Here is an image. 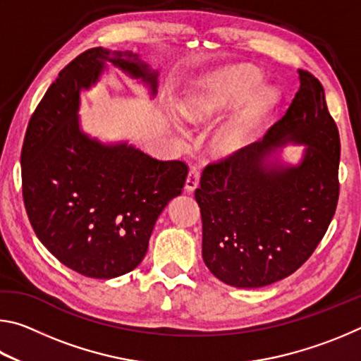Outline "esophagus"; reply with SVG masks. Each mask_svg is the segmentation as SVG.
Masks as SVG:
<instances>
[{
    "label": "esophagus",
    "instance_id": "esophagus-1",
    "mask_svg": "<svg viewBox=\"0 0 361 361\" xmlns=\"http://www.w3.org/2000/svg\"><path fill=\"white\" fill-rule=\"evenodd\" d=\"M199 180H200V170L197 167H192L191 170H189L188 173V178H186V191L192 192L195 188L199 186Z\"/></svg>",
    "mask_w": 361,
    "mask_h": 361
}]
</instances>
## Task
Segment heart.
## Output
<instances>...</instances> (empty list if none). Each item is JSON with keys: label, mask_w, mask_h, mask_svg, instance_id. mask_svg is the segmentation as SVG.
I'll list each match as a JSON object with an SVG mask.
<instances>
[{"label": "heart", "mask_w": 361, "mask_h": 361, "mask_svg": "<svg viewBox=\"0 0 361 361\" xmlns=\"http://www.w3.org/2000/svg\"><path fill=\"white\" fill-rule=\"evenodd\" d=\"M261 76L247 66H228L200 76L176 109L183 119L194 126H210L229 109L237 108L213 133V149L219 154H234L253 142L262 119L276 103L272 89L258 87Z\"/></svg>", "instance_id": "heart-1"}]
</instances>
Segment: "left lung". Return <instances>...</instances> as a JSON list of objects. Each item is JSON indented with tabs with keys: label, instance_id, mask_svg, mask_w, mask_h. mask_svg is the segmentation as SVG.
Instances as JSON below:
<instances>
[{
	"label": "left lung",
	"instance_id": "obj_1",
	"mask_svg": "<svg viewBox=\"0 0 361 361\" xmlns=\"http://www.w3.org/2000/svg\"><path fill=\"white\" fill-rule=\"evenodd\" d=\"M298 73L301 85L283 118L259 142L207 166L195 189L205 266L237 288L291 276L314 253L338 205V127L319 79ZM288 142L306 146L296 166L275 156Z\"/></svg>",
	"mask_w": 361,
	"mask_h": 361
}]
</instances>
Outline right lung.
I'll return each mask as SVG.
<instances>
[{
  "label": "right lung",
  "mask_w": 361,
  "mask_h": 361,
  "mask_svg": "<svg viewBox=\"0 0 361 361\" xmlns=\"http://www.w3.org/2000/svg\"><path fill=\"white\" fill-rule=\"evenodd\" d=\"M106 63L157 94V73L138 54L89 49L47 89L20 154L35 234L62 264L92 279L124 276L142 262L156 219L188 176L185 162L157 161L127 142L102 143L81 129V90L100 81Z\"/></svg>",
  "instance_id": "1"
}]
</instances>
